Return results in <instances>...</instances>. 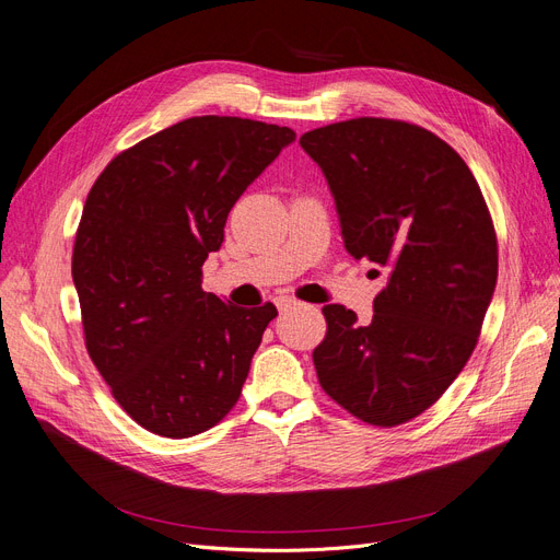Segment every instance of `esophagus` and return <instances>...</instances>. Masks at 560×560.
<instances>
[{"instance_id": "34e87169", "label": "esophagus", "mask_w": 560, "mask_h": 560, "mask_svg": "<svg viewBox=\"0 0 560 560\" xmlns=\"http://www.w3.org/2000/svg\"><path fill=\"white\" fill-rule=\"evenodd\" d=\"M273 303L278 305V310H280V312L299 305V301H296V299H292V296H276V299H273Z\"/></svg>"}]
</instances>
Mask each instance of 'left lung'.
Listing matches in <instances>:
<instances>
[{
  "instance_id": "8db88e82",
  "label": "left lung",
  "mask_w": 560,
  "mask_h": 560,
  "mask_svg": "<svg viewBox=\"0 0 560 560\" xmlns=\"http://www.w3.org/2000/svg\"><path fill=\"white\" fill-rule=\"evenodd\" d=\"M299 142L326 176L347 253L386 278L370 324L324 305L319 384L355 418L395 428L430 409L476 349L499 276L489 209L462 155L416 124L361 117Z\"/></svg>"
}]
</instances>
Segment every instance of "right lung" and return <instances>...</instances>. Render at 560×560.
Instances as JSON below:
<instances>
[{"instance_id": "add662e5", "label": "right lung", "mask_w": 560, "mask_h": 560, "mask_svg": "<svg viewBox=\"0 0 560 560\" xmlns=\"http://www.w3.org/2000/svg\"><path fill=\"white\" fill-rule=\"evenodd\" d=\"M294 140L287 126L192 117L121 151L86 195L73 245L84 345L153 434L207 432L238 401L278 310L205 292L202 266L236 199Z\"/></svg>"}]
</instances>
